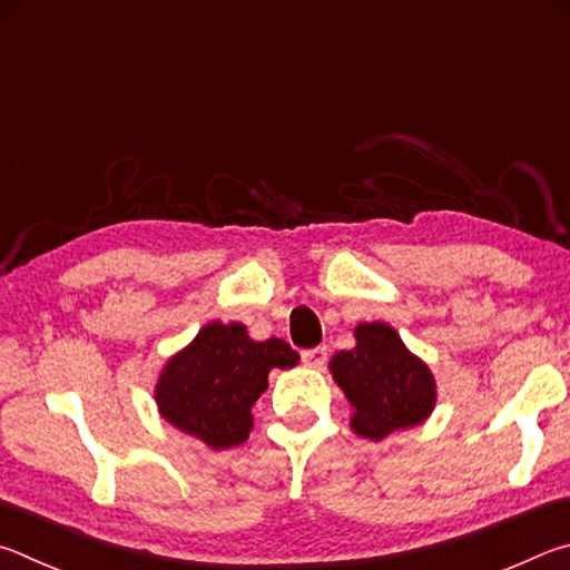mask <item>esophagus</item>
I'll return each instance as SVG.
<instances>
[{
	"instance_id": "1",
	"label": "esophagus",
	"mask_w": 570,
	"mask_h": 570,
	"mask_svg": "<svg viewBox=\"0 0 570 570\" xmlns=\"http://www.w3.org/2000/svg\"><path fill=\"white\" fill-rule=\"evenodd\" d=\"M327 363V347H311V351L303 353V365L305 367H313V371H323Z\"/></svg>"
}]
</instances>
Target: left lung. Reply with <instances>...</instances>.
<instances>
[{
	"instance_id": "obj_1",
	"label": "left lung",
	"mask_w": 570,
	"mask_h": 570,
	"mask_svg": "<svg viewBox=\"0 0 570 570\" xmlns=\"http://www.w3.org/2000/svg\"><path fill=\"white\" fill-rule=\"evenodd\" d=\"M355 347L333 355L331 373L353 407L351 428L367 441L428 421L438 401L435 377L425 361L407 351L387 323H361Z\"/></svg>"
}]
</instances>
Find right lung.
I'll return each instance as SVG.
<instances>
[{
    "mask_svg": "<svg viewBox=\"0 0 570 570\" xmlns=\"http://www.w3.org/2000/svg\"><path fill=\"white\" fill-rule=\"evenodd\" d=\"M301 363L279 337L253 341L243 323L213 321L193 343L167 357L155 385L159 415L207 448L243 443L253 431V405L267 391L273 367Z\"/></svg>",
    "mask_w": 570,
    "mask_h": 570,
    "instance_id": "add662e5",
    "label": "right lung"
}]
</instances>
